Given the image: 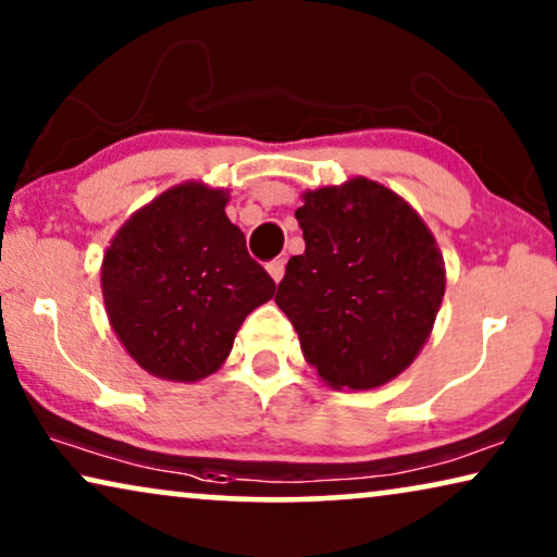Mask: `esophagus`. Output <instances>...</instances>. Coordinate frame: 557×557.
Returning a JSON list of instances; mask_svg holds the SVG:
<instances>
[{"label": "esophagus", "instance_id": "1", "mask_svg": "<svg viewBox=\"0 0 557 557\" xmlns=\"http://www.w3.org/2000/svg\"><path fill=\"white\" fill-rule=\"evenodd\" d=\"M265 269H269V273H271V278H273V281H276V284H278V281H281V278H284L286 263H284V261H281V258H276V261H269V263H265Z\"/></svg>", "mask_w": 557, "mask_h": 557}]
</instances>
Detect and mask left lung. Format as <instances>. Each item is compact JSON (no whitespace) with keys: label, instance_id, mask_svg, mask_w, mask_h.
Returning a JSON list of instances; mask_svg holds the SVG:
<instances>
[{"label":"left lung","instance_id":"8db88e82","mask_svg":"<svg viewBox=\"0 0 557 557\" xmlns=\"http://www.w3.org/2000/svg\"><path fill=\"white\" fill-rule=\"evenodd\" d=\"M307 250L276 304L332 387L370 391L400 375L429 339L446 288L444 258L406 200L357 177L304 195Z\"/></svg>","mask_w":557,"mask_h":557}]
</instances>
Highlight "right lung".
<instances>
[{
    "label": "right lung",
    "mask_w": 557,
    "mask_h": 557,
    "mask_svg": "<svg viewBox=\"0 0 557 557\" xmlns=\"http://www.w3.org/2000/svg\"><path fill=\"white\" fill-rule=\"evenodd\" d=\"M225 205V189L177 185L134 212L106 250L109 322L151 375L208 377L231 355L243 319L276 292Z\"/></svg>",
    "instance_id": "1"
}]
</instances>
